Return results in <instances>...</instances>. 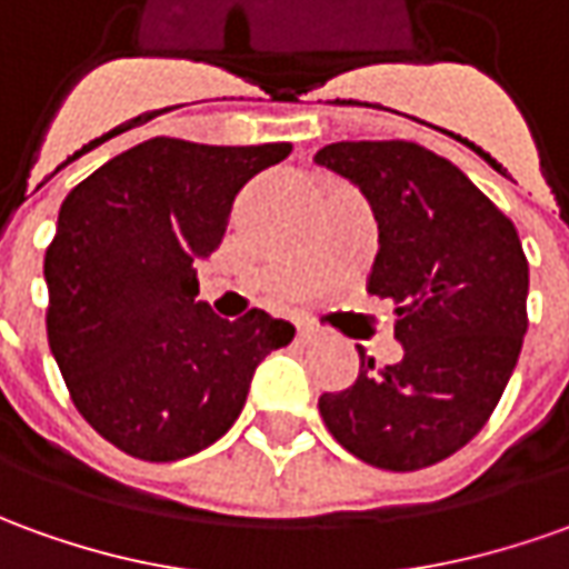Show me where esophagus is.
<instances>
[{
	"label": "esophagus",
	"mask_w": 569,
	"mask_h": 569,
	"mask_svg": "<svg viewBox=\"0 0 569 569\" xmlns=\"http://www.w3.org/2000/svg\"><path fill=\"white\" fill-rule=\"evenodd\" d=\"M316 335H319V331H316V328H312V325H309V322H297V337H300L303 343H309V340H316Z\"/></svg>",
	"instance_id": "1"
}]
</instances>
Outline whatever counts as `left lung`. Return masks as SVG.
Segmentation results:
<instances>
[{"mask_svg":"<svg viewBox=\"0 0 569 569\" xmlns=\"http://www.w3.org/2000/svg\"><path fill=\"white\" fill-rule=\"evenodd\" d=\"M350 179L378 222L368 291L397 300L402 359L322 393L347 452L418 471L471 442L499 406L527 335L530 266L511 219L456 163L415 142H335L316 154Z\"/></svg>","mask_w":569,"mask_h":569,"instance_id":"obj_1","label":"left lung"}]
</instances>
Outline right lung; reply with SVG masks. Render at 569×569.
I'll return each instance as SVG.
<instances>
[{"instance_id":"right-lung-1","label":"right lung","mask_w":569,"mask_h":569,"mask_svg":"<svg viewBox=\"0 0 569 569\" xmlns=\"http://www.w3.org/2000/svg\"><path fill=\"white\" fill-rule=\"evenodd\" d=\"M288 154V142L160 136L61 203L46 250L49 347L82 418L127 456L179 461L217 442L257 366L293 340V325L262 309L229 322L194 300L198 262L222 244L234 194Z\"/></svg>"}]
</instances>
